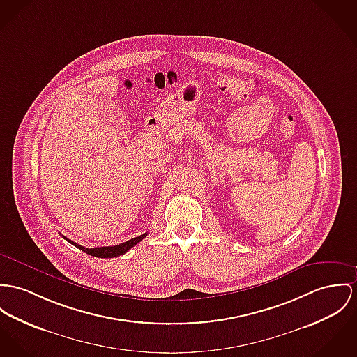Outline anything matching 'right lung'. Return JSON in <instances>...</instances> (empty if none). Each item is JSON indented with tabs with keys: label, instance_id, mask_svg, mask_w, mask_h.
<instances>
[{
	"label": "right lung",
	"instance_id": "right-lung-1",
	"mask_svg": "<svg viewBox=\"0 0 357 357\" xmlns=\"http://www.w3.org/2000/svg\"><path fill=\"white\" fill-rule=\"evenodd\" d=\"M146 235H148V234L145 232V234L139 235L137 238H133V239H130V241H128V242H125V243L116 245V246L95 247V248H86V247L80 246V245L72 242L70 239H68V238H65V236H62V238L66 239V241H68L69 243H72L73 246H76L77 248L82 250L84 252L92 255V257H98V258H114V257H119V255L125 254V252L129 251L132 247L136 246L138 242H141Z\"/></svg>",
	"mask_w": 357,
	"mask_h": 357
}]
</instances>
